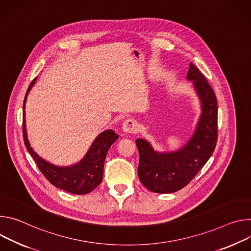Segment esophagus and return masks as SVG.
I'll use <instances>...</instances> for the list:
<instances>
[{"mask_svg":"<svg viewBox=\"0 0 251 251\" xmlns=\"http://www.w3.org/2000/svg\"><path fill=\"white\" fill-rule=\"evenodd\" d=\"M123 130L126 133H135L138 130L137 122L133 119H127L123 124Z\"/></svg>","mask_w":251,"mask_h":251,"instance_id":"esophagus-1","label":"esophagus"}]
</instances>
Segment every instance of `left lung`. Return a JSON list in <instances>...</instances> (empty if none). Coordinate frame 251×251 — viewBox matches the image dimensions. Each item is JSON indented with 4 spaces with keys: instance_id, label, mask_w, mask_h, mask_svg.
Instances as JSON below:
<instances>
[{
    "instance_id": "1",
    "label": "left lung",
    "mask_w": 251,
    "mask_h": 251,
    "mask_svg": "<svg viewBox=\"0 0 251 251\" xmlns=\"http://www.w3.org/2000/svg\"><path fill=\"white\" fill-rule=\"evenodd\" d=\"M186 79L193 81L201 103V115L189 141L181 149L168 152L154 151L144 138L135 141L140 152L138 177L152 192L172 193L184 187L202 169L216 146L218 130L215 94L205 76L192 63L189 64Z\"/></svg>"
}]
</instances>
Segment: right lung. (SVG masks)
Here are the masks:
<instances>
[{"label":"right lung","mask_w":251,"mask_h":251,"mask_svg":"<svg viewBox=\"0 0 251 251\" xmlns=\"http://www.w3.org/2000/svg\"><path fill=\"white\" fill-rule=\"evenodd\" d=\"M36 80L37 77L32 80L29 89L26 91L23 104V135L25 146L35 159L39 170L52 185L74 194L89 193L101 182L103 164L107 151L110 146L118 140L119 135L113 129L102 131L97 136L87 154L80 161L74 165L57 166L48 162L34 151L26 137L25 105L27 94L30 93Z\"/></svg>","instance_id":"1"}]
</instances>
